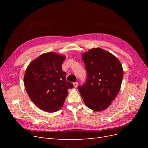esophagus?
<instances>
[{
    "instance_id": "1",
    "label": "esophagus",
    "mask_w": 148,
    "mask_h": 148,
    "mask_svg": "<svg viewBox=\"0 0 148 148\" xmlns=\"http://www.w3.org/2000/svg\"><path fill=\"white\" fill-rule=\"evenodd\" d=\"M78 84V82H75V83H73V85H74V87H75V88H77Z\"/></svg>"
}]
</instances>
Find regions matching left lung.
I'll use <instances>...</instances> for the list:
<instances>
[{"label": "left lung", "mask_w": 148, "mask_h": 148, "mask_svg": "<svg viewBox=\"0 0 148 148\" xmlns=\"http://www.w3.org/2000/svg\"><path fill=\"white\" fill-rule=\"evenodd\" d=\"M86 81L78 89L84 104L95 111L107 109L120 91L123 69L114 55L101 48L91 49L82 55Z\"/></svg>", "instance_id": "1"}]
</instances>
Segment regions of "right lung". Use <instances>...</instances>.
Segmentation results:
<instances>
[{"label": "right lung", "instance_id": "1", "mask_svg": "<svg viewBox=\"0 0 148 148\" xmlns=\"http://www.w3.org/2000/svg\"><path fill=\"white\" fill-rule=\"evenodd\" d=\"M65 59L54 52L44 53L31 62L25 71V87L29 98L38 108L47 112L60 109L68 89L73 88L62 69Z\"/></svg>", "mask_w": 148, "mask_h": 148}]
</instances>
